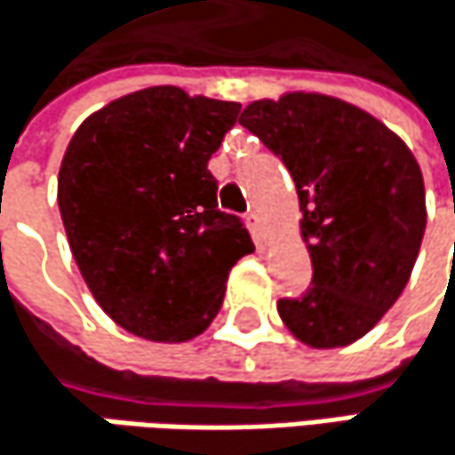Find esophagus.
Returning <instances> with one entry per match:
<instances>
[{"mask_svg": "<svg viewBox=\"0 0 455 455\" xmlns=\"http://www.w3.org/2000/svg\"><path fill=\"white\" fill-rule=\"evenodd\" d=\"M249 228H251V233H254V238L259 243H264V238H267V225H264V217L259 214V212H251L249 217Z\"/></svg>", "mask_w": 455, "mask_h": 455, "instance_id": "1", "label": "esophagus"}]
</instances>
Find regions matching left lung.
<instances>
[{"instance_id":"left-lung-1","label":"left lung","mask_w":455,"mask_h":455,"mask_svg":"<svg viewBox=\"0 0 455 455\" xmlns=\"http://www.w3.org/2000/svg\"><path fill=\"white\" fill-rule=\"evenodd\" d=\"M241 125L283 156L312 256V288L277 301L283 324L309 348L356 343L398 301L419 256V162L370 112L316 91L251 101Z\"/></svg>"}]
</instances>
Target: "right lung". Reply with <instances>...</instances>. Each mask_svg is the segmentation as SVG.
Here are the masks:
<instances>
[{"mask_svg": "<svg viewBox=\"0 0 455 455\" xmlns=\"http://www.w3.org/2000/svg\"><path fill=\"white\" fill-rule=\"evenodd\" d=\"M238 101L178 85L125 93L65 148L57 204L73 259L104 314L156 343H186L217 316L228 275L254 243L217 209L206 170Z\"/></svg>", "mask_w": 455, "mask_h": 455, "instance_id": "right-lung-1", "label": "right lung"}]
</instances>
